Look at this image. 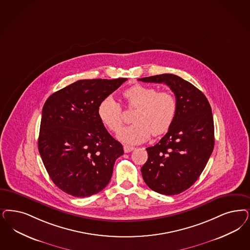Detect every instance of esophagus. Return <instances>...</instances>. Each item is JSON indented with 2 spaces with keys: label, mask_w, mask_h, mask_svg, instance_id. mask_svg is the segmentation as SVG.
Listing matches in <instances>:
<instances>
[{
  "label": "esophagus",
  "mask_w": 250,
  "mask_h": 250,
  "mask_svg": "<svg viewBox=\"0 0 250 250\" xmlns=\"http://www.w3.org/2000/svg\"><path fill=\"white\" fill-rule=\"evenodd\" d=\"M135 149V147L134 146H127V145H124V150H125V153H128L130 151H132V150H134Z\"/></svg>",
  "instance_id": "obj_1"
}]
</instances>
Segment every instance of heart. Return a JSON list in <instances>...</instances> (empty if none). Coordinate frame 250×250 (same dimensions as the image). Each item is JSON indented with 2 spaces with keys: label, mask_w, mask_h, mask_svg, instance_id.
Wrapping results in <instances>:
<instances>
[{
  "label": "heart",
  "mask_w": 250,
  "mask_h": 250,
  "mask_svg": "<svg viewBox=\"0 0 250 250\" xmlns=\"http://www.w3.org/2000/svg\"><path fill=\"white\" fill-rule=\"evenodd\" d=\"M128 108H136L133 125L121 130L117 138L127 144H139L153 134L162 135L171 127L177 112V100L170 91H159L152 86L136 85L124 91ZM98 115L112 132H118L123 125L121 104L107 97L98 107Z\"/></svg>",
  "instance_id": "heart-1"
}]
</instances>
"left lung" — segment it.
Here are the masks:
<instances>
[{
    "instance_id": "8db88e82",
    "label": "left lung",
    "mask_w": 250,
    "mask_h": 250,
    "mask_svg": "<svg viewBox=\"0 0 250 250\" xmlns=\"http://www.w3.org/2000/svg\"><path fill=\"white\" fill-rule=\"evenodd\" d=\"M164 83L177 100L171 127L159 143L146 147L147 161L141 168L150 189L167 196L188 189L203 172L214 147V124L206 96L183 78L163 74L138 78Z\"/></svg>"
}]
</instances>
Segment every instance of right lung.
<instances>
[{
	"mask_svg": "<svg viewBox=\"0 0 250 250\" xmlns=\"http://www.w3.org/2000/svg\"><path fill=\"white\" fill-rule=\"evenodd\" d=\"M126 80H78L44 104L39 151L52 182L68 195L90 197L111 180L124 148L104 127L98 107Z\"/></svg>",
	"mask_w": 250,
	"mask_h": 250,
	"instance_id": "right-lung-1",
	"label": "right lung"
}]
</instances>
